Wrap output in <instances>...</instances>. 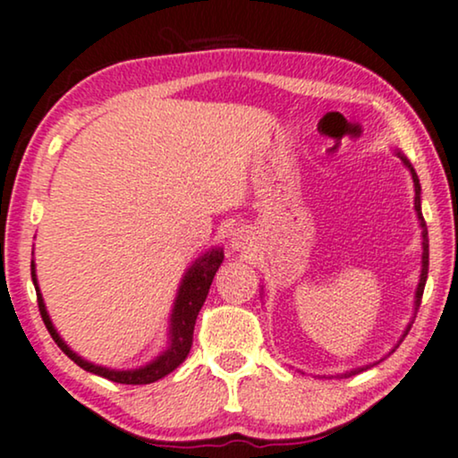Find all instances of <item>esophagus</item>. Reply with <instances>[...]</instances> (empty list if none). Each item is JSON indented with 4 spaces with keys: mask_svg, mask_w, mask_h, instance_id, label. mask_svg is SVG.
Masks as SVG:
<instances>
[{
    "mask_svg": "<svg viewBox=\"0 0 458 458\" xmlns=\"http://www.w3.org/2000/svg\"><path fill=\"white\" fill-rule=\"evenodd\" d=\"M251 243V234H250V230H245V228H236L233 234H230V245H233V250L234 251H241V250H245L247 245Z\"/></svg>",
    "mask_w": 458,
    "mask_h": 458,
    "instance_id": "34e87169",
    "label": "esophagus"
}]
</instances>
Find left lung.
I'll return each instance as SVG.
<instances>
[{"instance_id":"obj_1","label":"left lung","mask_w":458,"mask_h":458,"mask_svg":"<svg viewBox=\"0 0 458 458\" xmlns=\"http://www.w3.org/2000/svg\"><path fill=\"white\" fill-rule=\"evenodd\" d=\"M396 156L401 157V162L405 164V168L410 170V173H411V179H414V191H416V196H414V208H416V215H418V222H420V228H422V271H420V282H418V288H416V299H414V310L418 311V307H420V301H422L424 284H427V275H428V230H427V222H424V217H422V211H420V181H418V174H416V170L411 168L410 159H407V157L403 156V153H401V151H396ZM411 324H414V322H411ZM411 324H407V328H405L403 337H405L407 333H410ZM369 367H371V365H367V367H358V369H352V371H345V373H341V377H350V376H356V373L365 371V369H369Z\"/></svg>"}]
</instances>
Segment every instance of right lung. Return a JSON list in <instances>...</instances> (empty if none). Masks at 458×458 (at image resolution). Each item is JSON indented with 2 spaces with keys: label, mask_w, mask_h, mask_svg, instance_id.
Wrapping results in <instances>:
<instances>
[{
  "label": "right lung",
  "mask_w": 458,
  "mask_h": 458,
  "mask_svg": "<svg viewBox=\"0 0 458 458\" xmlns=\"http://www.w3.org/2000/svg\"><path fill=\"white\" fill-rule=\"evenodd\" d=\"M224 262V250L215 247V250H208L205 256H200L198 260L187 268L183 282H181V288L176 292V301H174V310L173 316H170V344L168 348L159 354L156 360H151L145 367L139 369H128V371H117V369H108V367H100L93 365V362L81 358L76 352H72L65 341L59 337V333L55 330L51 318H48L47 307H44V299L40 294V288H38V279H36V264L31 262V279H34L36 285V294H38V310H40V316L44 319V327L48 328L51 337L55 344L59 345V350L64 352L70 360H74L76 365L85 371L96 373V376L106 377L110 382L117 384H151L162 379L168 373H173L181 362L185 360L187 354H190L191 348V339H194V327H196V318L198 311L202 310L205 305L208 288H211L215 273H217L219 264Z\"/></svg>",
  "instance_id": "obj_1"
}]
</instances>
